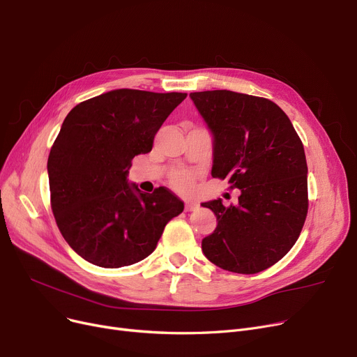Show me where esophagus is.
Listing matches in <instances>:
<instances>
[{
    "label": "esophagus",
    "mask_w": 357,
    "mask_h": 357,
    "mask_svg": "<svg viewBox=\"0 0 357 357\" xmlns=\"http://www.w3.org/2000/svg\"><path fill=\"white\" fill-rule=\"evenodd\" d=\"M198 208V204L194 201H185V210L186 211H194Z\"/></svg>",
    "instance_id": "obj_1"
}]
</instances>
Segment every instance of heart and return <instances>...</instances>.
Returning <instances> with one entry per match:
<instances>
[{
  "instance_id": "b5f03b06",
  "label": "heart",
  "mask_w": 357,
  "mask_h": 357,
  "mask_svg": "<svg viewBox=\"0 0 357 357\" xmlns=\"http://www.w3.org/2000/svg\"><path fill=\"white\" fill-rule=\"evenodd\" d=\"M194 181H195V178L192 174L183 172V174H178L172 178V185L175 190L185 192V194H190L194 190Z\"/></svg>"
}]
</instances>
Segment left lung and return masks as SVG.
Here are the masks:
<instances>
[{"label":"left lung","mask_w":357,"mask_h":357,"mask_svg":"<svg viewBox=\"0 0 357 357\" xmlns=\"http://www.w3.org/2000/svg\"><path fill=\"white\" fill-rule=\"evenodd\" d=\"M214 136L213 178L240 190L238 204L202 207L217 215L202 252L218 268L252 275L282 259L308 213L307 159L285 112L271 100L227 89L191 92Z\"/></svg>","instance_id":"left-lung-1"}]
</instances>
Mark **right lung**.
Instances as JSON below:
<instances>
[{"label": "right lung", "instance_id": "add662e5", "mask_svg": "<svg viewBox=\"0 0 357 357\" xmlns=\"http://www.w3.org/2000/svg\"><path fill=\"white\" fill-rule=\"evenodd\" d=\"M183 92L114 89L73 107L47 159L50 205L68 245L92 265L121 268L152 253L183 202L165 186L127 183Z\"/></svg>", "mask_w": 357, "mask_h": 357}]
</instances>
